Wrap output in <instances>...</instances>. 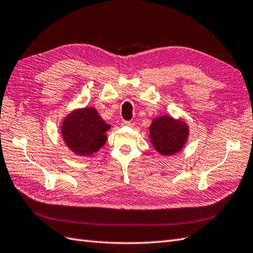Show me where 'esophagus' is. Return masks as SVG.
<instances>
[{"label": "esophagus", "mask_w": 253, "mask_h": 253, "mask_svg": "<svg viewBox=\"0 0 253 253\" xmlns=\"http://www.w3.org/2000/svg\"><path fill=\"white\" fill-rule=\"evenodd\" d=\"M122 126H133V125L134 123L133 122H131V121H126V120H122Z\"/></svg>", "instance_id": "obj_1"}]
</instances>
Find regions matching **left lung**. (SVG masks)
<instances>
[{"mask_svg": "<svg viewBox=\"0 0 253 253\" xmlns=\"http://www.w3.org/2000/svg\"><path fill=\"white\" fill-rule=\"evenodd\" d=\"M151 143L161 155L171 156L178 153L188 137L186 123L174 120L169 116L157 118L149 127Z\"/></svg>", "mask_w": 253, "mask_h": 253, "instance_id": "left-lung-1", "label": "left lung"}]
</instances>
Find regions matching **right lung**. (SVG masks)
<instances>
[{
	"instance_id": "1",
	"label": "right lung",
	"mask_w": 253,
	"mask_h": 253,
	"mask_svg": "<svg viewBox=\"0 0 253 253\" xmlns=\"http://www.w3.org/2000/svg\"><path fill=\"white\" fill-rule=\"evenodd\" d=\"M107 125L94 108L72 111L66 117L61 126L64 141L67 146L80 156H88L103 147L107 141L105 133L109 130Z\"/></svg>"
}]
</instances>
